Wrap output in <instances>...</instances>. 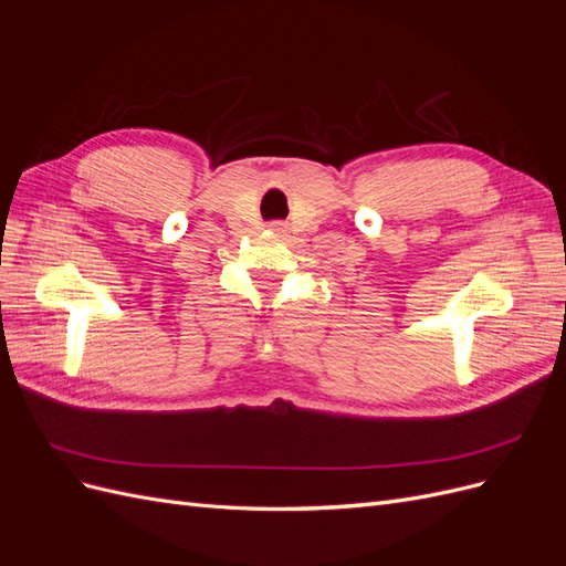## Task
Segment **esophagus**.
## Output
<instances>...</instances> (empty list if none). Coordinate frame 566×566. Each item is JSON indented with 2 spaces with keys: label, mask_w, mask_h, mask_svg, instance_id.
Returning <instances> with one entry per match:
<instances>
[{
  "label": "esophagus",
  "mask_w": 566,
  "mask_h": 566,
  "mask_svg": "<svg viewBox=\"0 0 566 566\" xmlns=\"http://www.w3.org/2000/svg\"><path fill=\"white\" fill-rule=\"evenodd\" d=\"M271 229L273 231H283V224H281V221H276V224H271Z\"/></svg>",
  "instance_id": "34e87169"
}]
</instances>
